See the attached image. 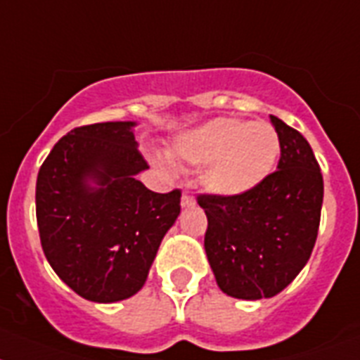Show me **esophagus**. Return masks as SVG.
<instances>
[{
    "label": "esophagus",
    "mask_w": 360,
    "mask_h": 360,
    "mask_svg": "<svg viewBox=\"0 0 360 360\" xmlns=\"http://www.w3.org/2000/svg\"><path fill=\"white\" fill-rule=\"evenodd\" d=\"M182 206L184 207L195 206V198H193V195L189 191H184V195H182Z\"/></svg>",
    "instance_id": "obj_1"
}]
</instances>
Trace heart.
<instances>
[{"label":"heart","instance_id":"b5f03b06","mask_svg":"<svg viewBox=\"0 0 360 360\" xmlns=\"http://www.w3.org/2000/svg\"><path fill=\"white\" fill-rule=\"evenodd\" d=\"M174 153L193 165H208L202 173L207 191L221 197H239L263 184L280 158V136L265 121L219 117L184 132L174 141ZM169 167L167 158H156Z\"/></svg>","mask_w":360,"mask_h":360}]
</instances>
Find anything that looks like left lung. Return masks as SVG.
Wrapping results in <instances>:
<instances>
[{"instance_id":"left-lung-1","label":"left lung","mask_w":360,"mask_h":360,"mask_svg":"<svg viewBox=\"0 0 360 360\" xmlns=\"http://www.w3.org/2000/svg\"><path fill=\"white\" fill-rule=\"evenodd\" d=\"M280 136L278 171L239 197L198 195L204 248L217 285L240 300L272 298L311 257L320 226L323 178L307 139L270 115Z\"/></svg>"}]
</instances>
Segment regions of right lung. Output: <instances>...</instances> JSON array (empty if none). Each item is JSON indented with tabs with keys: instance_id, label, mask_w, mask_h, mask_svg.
Segmentation results:
<instances>
[{
	"instance_id": "1",
	"label": "right lung",
	"mask_w": 360,
	"mask_h": 360,
	"mask_svg": "<svg viewBox=\"0 0 360 360\" xmlns=\"http://www.w3.org/2000/svg\"><path fill=\"white\" fill-rule=\"evenodd\" d=\"M134 121L77 127L53 147L37 178L40 243L56 276L79 296L112 304L147 281L182 191L154 193ZM95 183V186L91 184Z\"/></svg>"
}]
</instances>
